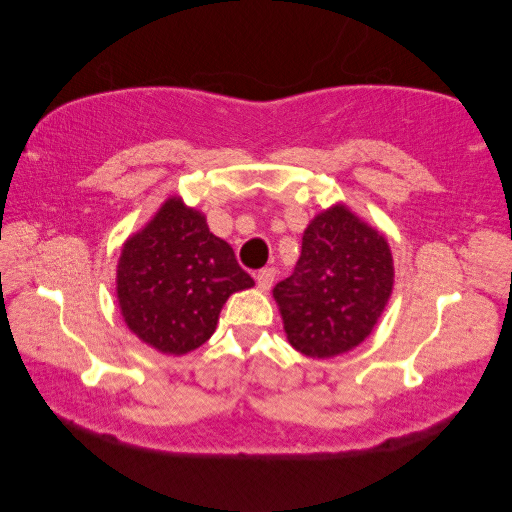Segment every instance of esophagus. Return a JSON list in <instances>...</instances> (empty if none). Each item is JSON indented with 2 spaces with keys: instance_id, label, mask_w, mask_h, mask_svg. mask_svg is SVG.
<instances>
[{
  "instance_id": "34e87169",
  "label": "esophagus",
  "mask_w": 512,
  "mask_h": 512,
  "mask_svg": "<svg viewBox=\"0 0 512 512\" xmlns=\"http://www.w3.org/2000/svg\"><path fill=\"white\" fill-rule=\"evenodd\" d=\"M255 281H257V288L259 290H268L270 286H273V281H275V268L259 270V273L255 275Z\"/></svg>"
}]
</instances>
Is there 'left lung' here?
<instances>
[{
	"label": "left lung",
	"mask_w": 512,
	"mask_h": 512,
	"mask_svg": "<svg viewBox=\"0 0 512 512\" xmlns=\"http://www.w3.org/2000/svg\"><path fill=\"white\" fill-rule=\"evenodd\" d=\"M394 290L385 235L343 202L317 213L303 231L295 273L273 288L286 339L310 358L361 345Z\"/></svg>",
	"instance_id": "left-lung-1"
}]
</instances>
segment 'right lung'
<instances>
[{
  "label": "right lung",
  "mask_w": 512,
  "mask_h": 512,
  "mask_svg": "<svg viewBox=\"0 0 512 512\" xmlns=\"http://www.w3.org/2000/svg\"><path fill=\"white\" fill-rule=\"evenodd\" d=\"M255 281L239 268L233 248L215 237L202 211L171 195L132 233L116 266L123 321L140 341L171 356L211 339L233 292Z\"/></svg>",
  "instance_id": "1"
}]
</instances>
